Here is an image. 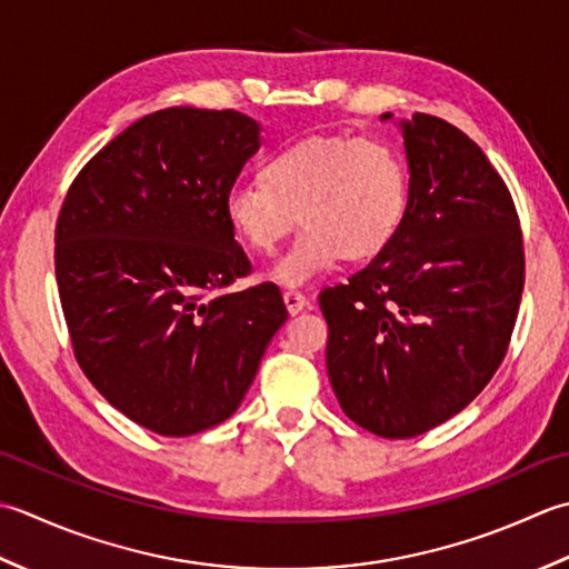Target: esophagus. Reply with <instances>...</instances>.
Here are the masks:
<instances>
[{"mask_svg":"<svg viewBox=\"0 0 569 569\" xmlns=\"http://www.w3.org/2000/svg\"><path fill=\"white\" fill-rule=\"evenodd\" d=\"M282 299H284V307L289 311V317H297L299 311H305L309 307L307 297L301 295V292H297V289H289V292L282 295Z\"/></svg>","mask_w":569,"mask_h":569,"instance_id":"esophagus-1","label":"esophagus"}]
</instances>
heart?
<instances>
[{"instance_id": "b5f03b06", "label": "heart", "mask_w": 569, "mask_h": 569, "mask_svg": "<svg viewBox=\"0 0 569 569\" xmlns=\"http://www.w3.org/2000/svg\"><path fill=\"white\" fill-rule=\"evenodd\" d=\"M408 211V169L378 137H307L274 152L262 179L228 189L223 213L238 240L270 254L307 223L268 270L272 282L305 287L343 258H373L396 238Z\"/></svg>"}]
</instances>
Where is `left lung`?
I'll return each mask as SVG.
<instances>
[{"label": "left lung", "instance_id": "left-lung-1", "mask_svg": "<svg viewBox=\"0 0 569 569\" xmlns=\"http://www.w3.org/2000/svg\"><path fill=\"white\" fill-rule=\"evenodd\" d=\"M398 127L410 171L402 226L349 284L319 295L341 410L386 439L432 430L479 396L526 282L516 206L481 149L425 112Z\"/></svg>", "mask_w": 569, "mask_h": 569}]
</instances>
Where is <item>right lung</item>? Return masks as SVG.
<instances>
[{
	"mask_svg": "<svg viewBox=\"0 0 569 569\" xmlns=\"http://www.w3.org/2000/svg\"><path fill=\"white\" fill-rule=\"evenodd\" d=\"M236 110L167 108L92 157L56 226V280L80 368L112 408L164 437L233 415L277 329L272 282L250 272L223 199L262 144Z\"/></svg>",
	"mask_w": 569,
	"mask_h": 569,
	"instance_id": "add662e5",
	"label": "right lung"
}]
</instances>
